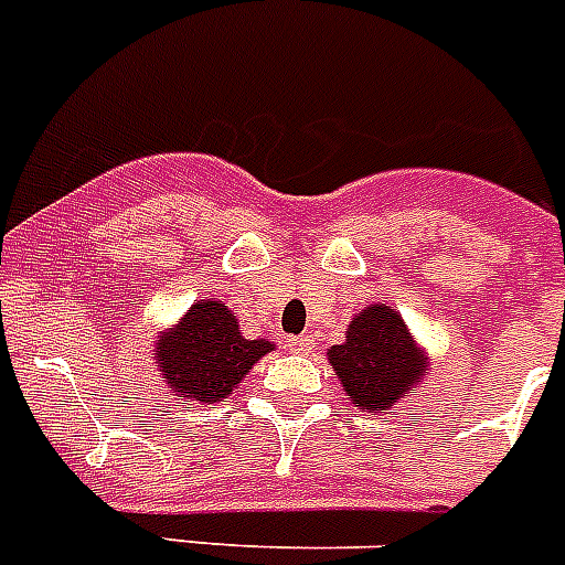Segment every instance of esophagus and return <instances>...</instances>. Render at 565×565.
Here are the masks:
<instances>
[{
	"label": "esophagus",
	"instance_id": "esophagus-1",
	"mask_svg": "<svg viewBox=\"0 0 565 565\" xmlns=\"http://www.w3.org/2000/svg\"><path fill=\"white\" fill-rule=\"evenodd\" d=\"M311 348H313V337H308V333L288 339V351H294V353H308Z\"/></svg>",
	"mask_w": 565,
	"mask_h": 565
}]
</instances>
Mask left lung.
<instances>
[{
  "mask_svg": "<svg viewBox=\"0 0 565 565\" xmlns=\"http://www.w3.org/2000/svg\"><path fill=\"white\" fill-rule=\"evenodd\" d=\"M328 353L339 382L359 411L393 407V402L424 376V362L404 319L387 306L359 313L348 328V339L333 344Z\"/></svg>",
  "mask_w": 565,
  "mask_h": 565,
  "instance_id": "obj_1",
  "label": "left lung"
}]
</instances>
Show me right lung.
Wrapping results in <instances>:
<instances>
[{"label": "right lung", "mask_w": 565, "mask_h": 565, "mask_svg": "<svg viewBox=\"0 0 565 565\" xmlns=\"http://www.w3.org/2000/svg\"><path fill=\"white\" fill-rule=\"evenodd\" d=\"M274 344L239 337L226 302H198L181 326L158 342V367L172 393L221 402Z\"/></svg>", "instance_id": "add662e5"}]
</instances>
